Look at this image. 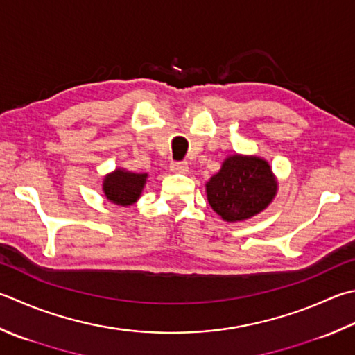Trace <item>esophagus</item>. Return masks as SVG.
Segmentation results:
<instances>
[{"label":"esophagus","mask_w":355,"mask_h":355,"mask_svg":"<svg viewBox=\"0 0 355 355\" xmlns=\"http://www.w3.org/2000/svg\"><path fill=\"white\" fill-rule=\"evenodd\" d=\"M170 168H171V171L179 173V175H187V173H189V164L187 162H171Z\"/></svg>","instance_id":"esophagus-1"}]
</instances>
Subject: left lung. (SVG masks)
Listing matches in <instances>:
<instances>
[{"label": "left lung", "mask_w": 355, "mask_h": 355, "mask_svg": "<svg viewBox=\"0 0 355 355\" xmlns=\"http://www.w3.org/2000/svg\"><path fill=\"white\" fill-rule=\"evenodd\" d=\"M278 180L266 159L235 155L205 182L207 200L225 223H241L266 210L275 199Z\"/></svg>", "instance_id": "obj_1"}]
</instances>
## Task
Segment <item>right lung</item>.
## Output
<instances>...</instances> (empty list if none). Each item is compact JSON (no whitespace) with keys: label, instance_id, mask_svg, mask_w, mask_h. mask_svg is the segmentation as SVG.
<instances>
[{"label":"right lung","instance_id":"right-lung-1","mask_svg":"<svg viewBox=\"0 0 355 355\" xmlns=\"http://www.w3.org/2000/svg\"><path fill=\"white\" fill-rule=\"evenodd\" d=\"M148 173H135L126 168H116L103 178L102 190L110 202L128 207L137 202L145 189Z\"/></svg>","mask_w":355,"mask_h":355}]
</instances>
